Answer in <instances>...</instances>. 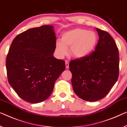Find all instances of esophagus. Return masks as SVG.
<instances>
[{"instance_id": "obj_1", "label": "esophagus", "mask_w": 127, "mask_h": 127, "mask_svg": "<svg viewBox=\"0 0 127 127\" xmlns=\"http://www.w3.org/2000/svg\"><path fill=\"white\" fill-rule=\"evenodd\" d=\"M65 67L66 69H68L69 68V62L68 61H65Z\"/></svg>"}]
</instances>
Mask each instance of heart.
<instances>
[{
	"instance_id": "b5f03b06",
	"label": "heart",
	"mask_w": 127,
	"mask_h": 127,
	"mask_svg": "<svg viewBox=\"0 0 127 127\" xmlns=\"http://www.w3.org/2000/svg\"><path fill=\"white\" fill-rule=\"evenodd\" d=\"M97 43V35L95 32L83 28H74L64 32L61 36V42L55 44V51L59 58L70 54L73 58L82 59L88 56L94 50Z\"/></svg>"
}]
</instances>
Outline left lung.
Wrapping results in <instances>:
<instances>
[{"label":"left lung","instance_id":"8db88e82","mask_svg":"<svg viewBox=\"0 0 127 127\" xmlns=\"http://www.w3.org/2000/svg\"><path fill=\"white\" fill-rule=\"evenodd\" d=\"M99 39L95 51L69 64L73 91L81 99L96 101L108 94L118 80L119 50L109 34L96 28Z\"/></svg>","mask_w":127,"mask_h":127}]
</instances>
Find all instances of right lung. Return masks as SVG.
Masks as SVG:
<instances>
[{
	"label": "right lung",
	"instance_id": "add662e5",
	"mask_svg": "<svg viewBox=\"0 0 127 127\" xmlns=\"http://www.w3.org/2000/svg\"><path fill=\"white\" fill-rule=\"evenodd\" d=\"M56 37L54 27L30 28L17 35L6 58L8 80L20 98L31 103L48 99L65 68L53 55Z\"/></svg>",
	"mask_w": 127,
	"mask_h": 127
}]
</instances>
